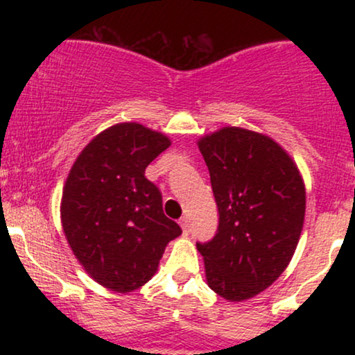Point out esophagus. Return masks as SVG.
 Returning <instances> with one entry per match:
<instances>
[{
  "instance_id": "esophagus-1",
  "label": "esophagus",
  "mask_w": 355,
  "mask_h": 355,
  "mask_svg": "<svg viewBox=\"0 0 355 355\" xmlns=\"http://www.w3.org/2000/svg\"><path fill=\"white\" fill-rule=\"evenodd\" d=\"M180 227H182V230H183V234H189L190 232V222H189V218L187 217H182L180 218Z\"/></svg>"
}]
</instances>
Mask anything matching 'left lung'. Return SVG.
Returning <instances> with one entry per match:
<instances>
[{"label": "left lung", "mask_w": 355, "mask_h": 355, "mask_svg": "<svg viewBox=\"0 0 355 355\" xmlns=\"http://www.w3.org/2000/svg\"><path fill=\"white\" fill-rule=\"evenodd\" d=\"M210 172L218 229L197 243L207 284L229 302L282 275L302 234L305 185L291 155L263 133L223 126L197 141Z\"/></svg>", "instance_id": "obj_1"}]
</instances>
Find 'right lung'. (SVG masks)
Wrapping results in <instances>:
<instances>
[{"mask_svg": "<svg viewBox=\"0 0 355 355\" xmlns=\"http://www.w3.org/2000/svg\"><path fill=\"white\" fill-rule=\"evenodd\" d=\"M172 145L137 121L103 130L76 157L61 197V225L81 267L108 291L126 294L158 270L182 229L165 217L145 168Z\"/></svg>", "mask_w": 355, "mask_h": 355, "instance_id": "right-lung-1", "label": "right lung"}]
</instances>
